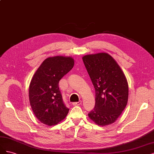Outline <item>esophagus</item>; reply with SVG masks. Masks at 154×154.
<instances>
[{"mask_svg":"<svg viewBox=\"0 0 154 154\" xmlns=\"http://www.w3.org/2000/svg\"><path fill=\"white\" fill-rule=\"evenodd\" d=\"M82 103V101H79V102H73L72 105L75 106H80L81 104Z\"/></svg>","mask_w":154,"mask_h":154,"instance_id":"1","label":"esophagus"}]
</instances>
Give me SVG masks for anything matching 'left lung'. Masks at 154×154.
Here are the masks:
<instances>
[{
	"instance_id": "1",
	"label": "left lung",
	"mask_w": 154,
	"mask_h": 154,
	"mask_svg": "<svg viewBox=\"0 0 154 154\" xmlns=\"http://www.w3.org/2000/svg\"><path fill=\"white\" fill-rule=\"evenodd\" d=\"M82 61L95 90V106L88 116L98 125H110L127 106L126 77L115 59L107 53L84 56Z\"/></svg>"
}]
</instances>
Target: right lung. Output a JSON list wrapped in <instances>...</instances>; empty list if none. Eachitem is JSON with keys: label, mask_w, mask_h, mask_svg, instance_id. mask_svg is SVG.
I'll list each match as a JSON object with an SVG mask.
<instances>
[{"label": "right lung", "mask_w": 154, "mask_h": 154, "mask_svg": "<svg viewBox=\"0 0 154 154\" xmlns=\"http://www.w3.org/2000/svg\"><path fill=\"white\" fill-rule=\"evenodd\" d=\"M73 65L70 57H48L34 73L29 86V100L34 115L42 123L56 125L68 115L69 109L63 102L59 82Z\"/></svg>", "instance_id": "obj_1"}]
</instances>
